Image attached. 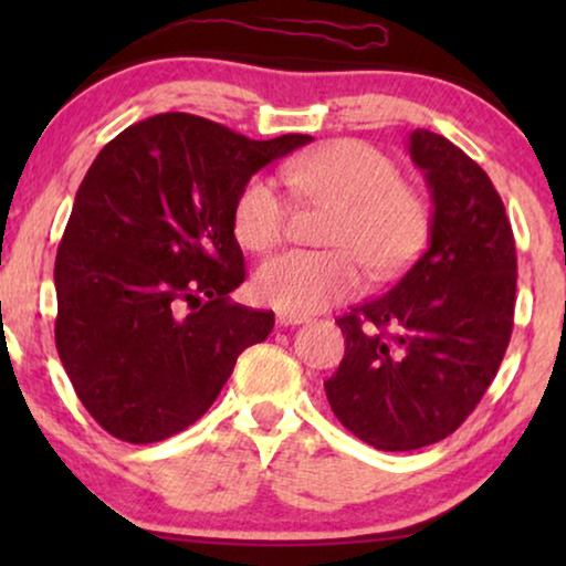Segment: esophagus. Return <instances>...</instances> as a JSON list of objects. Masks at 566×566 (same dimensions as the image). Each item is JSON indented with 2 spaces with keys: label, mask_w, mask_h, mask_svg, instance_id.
Returning <instances> with one entry per match:
<instances>
[{
  "label": "esophagus",
  "mask_w": 566,
  "mask_h": 566,
  "mask_svg": "<svg viewBox=\"0 0 566 566\" xmlns=\"http://www.w3.org/2000/svg\"><path fill=\"white\" fill-rule=\"evenodd\" d=\"M306 322V316H301V314H277V324H281V327H296V324H304Z\"/></svg>",
  "instance_id": "esophagus-1"
}]
</instances>
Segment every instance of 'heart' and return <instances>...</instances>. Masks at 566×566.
Returning <instances> with one entry per match:
<instances>
[{
	"mask_svg": "<svg viewBox=\"0 0 566 566\" xmlns=\"http://www.w3.org/2000/svg\"><path fill=\"white\" fill-rule=\"evenodd\" d=\"M298 196L335 208L327 252L293 250L262 262L254 293L291 314H312L360 291V265L374 281L405 273L430 237V200L409 185L401 167L376 146L343 138L285 165ZM289 198L273 177L258 175L239 190L231 227L252 252L281 244L289 227Z\"/></svg>",
	"mask_w": 566,
	"mask_h": 566,
	"instance_id": "heart-1",
	"label": "heart"
}]
</instances>
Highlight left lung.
<instances>
[{"instance_id":"8db88e82","label":"left lung","mask_w":566,"mask_h":566,"mask_svg":"<svg viewBox=\"0 0 566 566\" xmlns=\"http://www.w3.org/2000/svg\"><path fill=\"white\" fill-rule=\"evenodd\" d=\"M409 157L432 196L430 244L391 291L339 316L345 358L324 381L337 420L378 451L451 436L513 335L515 239L492 180L424 128L409 136Z\"/></svg>"}]
</instances>
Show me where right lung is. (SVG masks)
I'll use <instances>...</instances> for the list:
<instances>
[{"instance_id":"right-lung-1","label":"right lung","mask_w":566,"mask_h":566,"mask_svg":"<svg viewBox=\"0 0 566 566\" xmlns=\"http://www.w3.org/2000/svg\"><path fill=\"white\" fill-rule=\"evenodd\" d=\"M308 142H252L198 115L161 113L92 161L53 268L56 350L113 438L157 443L185 430L242 350L273 332V312L229 301L244 281L231 213L254 172Z\"/></svg>"}]
</instances>
